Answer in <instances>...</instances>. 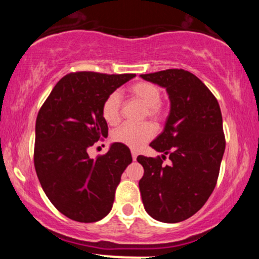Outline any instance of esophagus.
Returning a JSON list of instances; mask_svg holds the SVG:
<instances>
[{
  "label": "esophagus",
  "mask_w": 259,
  "mask_h": 259,
  "mask_svg": "<svg viewBox=\"0 0 259 259\" xmlns=\"http://www.w3.org/2000/svg\"><path fill=\"white\" fill-rule=\"evenodd\" d=\"M132 156L133 159L136 160V158H138V152H136V150H132Z\"/></svg>",
  "instance_id": "34e87169"
}]
</instances>
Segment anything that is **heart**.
<instances>
[{"label": "heart", "instance_id": "obj_1", "mask_svg": "<svg viewBox=\"0 0 259 259\" xmlns=\"http://www.w3.org/2000/svg\"><path fill=\"white\" fill-rule=\"evenodd\" d=\"M130 94L140 102L147 107V114L152 119H159L162 115L160 111V95L159 89L151 82H136L130 88ZM120 95L118 92H112L107 96L102 105V115L105 120L111 125H115L120 120ZM154 135V127L148 123L144 124H130L125 123L120 125L113 133V140L119 144L138 150L151 140Z\"/></svg>", "mask_w": 259, "mask_h": 259}]
</instances>
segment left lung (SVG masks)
Segmentation results:
<instances>
[{"label": "left lung", "instance_id": "1", "mask_svg": "<svg viewBox=\"0 0 259 259\" xmlns=\"http://www.w3.org/2000/svg\"><path fill=\"white\" fill-rule=\"evenodd\" d=\"M164 88L170 111L163 132L150 144L162 158L139 156L142 203L153 219L179 223L194 215L214 190L225 150L221 107L197 76L184 69L141 74ZM168 154L171 164L162 159Z\"/></svg>", "mask_w": 259, "mask_h": 259}]
</instances>
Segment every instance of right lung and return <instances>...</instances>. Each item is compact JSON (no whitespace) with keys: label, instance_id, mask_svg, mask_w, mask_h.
I'll return each instance as SVG.
<instances>
[{"label":"right lung","instance_id":"add662e5","mask_svg":"<svg viewBox=\"0 0 259 259\" xmlns=\"http://www.w3.org/2000/svg\"><path fill=\"white\" fill-rule=\"evenodd\" d=\"M135 74L78 72L65 75L38 111L34 164L45 194L62 214L80 223L99 222L111 212L120 177L132 163L125 145L91 159L88 148L107 138L102 105Z\"/></svg>","mask_w":259,"mask_h":259}]
</instances>
